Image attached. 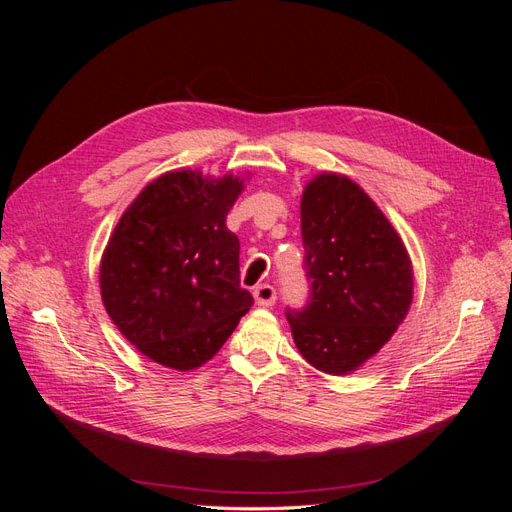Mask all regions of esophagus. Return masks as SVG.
I'll return each instance as SVG.
<instances>
[{
  "instance_id": "obj_1",
  "label": "esophagus",
  "mask_w": 512,
  "mask_h": 512,
  "mask_svg": "<svg viewBox=\"0 0 512 512\" xmlns=\"http://www.w3.org/2000/svg\"><path fill=\"white\" fill-rule=\"evenodd\" d=\"M254 299L262 307H271L277 301V292L271 284H260L254 288Z\"/></svg>"
}]
</instances>
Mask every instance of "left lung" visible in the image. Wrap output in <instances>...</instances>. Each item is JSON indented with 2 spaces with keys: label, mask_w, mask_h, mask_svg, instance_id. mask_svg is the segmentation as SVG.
Instances as JSON below:
<instances>
[{
  "label": "left lung",
  "mask_w": 512,
  "mask_h": 512,
  "mask_svg": "<svg viewBox=\"0 0 512 512\" xmlns=\"http://www.w3.org/2000/svg\"><path fill=\"white\" fill-rule=\"evenodd\" d=\"M307 303L286 309L307 363L342 376L374 356L404 322L412 267L395 228L359 185L324 173L301 200Z\"/></svg>",
  "instance_id": "obj_1"
}]
</instances>
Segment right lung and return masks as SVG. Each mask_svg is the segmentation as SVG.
I'll return each mask as SVG.
<instances>
[{
    "mask_svg": "<svg viewBox=\"0 0 512 512\" xmlns=\"http://www.w3.org/2000/svg\"><path fill=\"white\" fill-rule=\"evenodd\" d=\"M241 188L230 175L166 173L138 194L106 245V312L160 365L207 363L254 305L239 280V239L226 228Z\"/></svg>",
    "mask_w": 512,
    "mask_h": 512,
    "instance_id": "right-lung-1",
    "label": "right lung"
}]
</instances>
